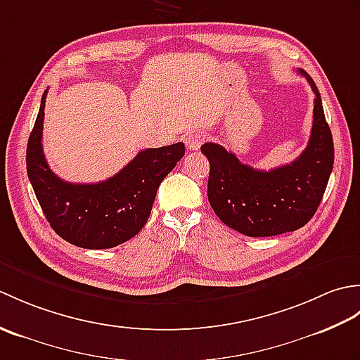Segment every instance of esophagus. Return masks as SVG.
Wrapping results in <instances>:
<instances>
[{
  "mask_svg": "<svg viewBox=\"0 0 360 360\" xmlns=\"http://www.w3.org/2000/svg\"><path fill=\"white\" fill-rule=\"evenodd\" d=\"M202 142H204V134L202 133L193 131V133H190V134L186 136V147L188 150H192V151L200 150Z\"/></svg>",
  "mask_w": 360,
  "mask_h": 360,
  "instance_id": "esophagus-1",
  "label": "esophagus"
}]
</instances>
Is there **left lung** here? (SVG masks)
Returning a JSON list of instances; mask_svg holds the SVG:
<instances>
[{"label":"left lung","instance_id":"obj_1","mask_svg":"<svg viewBox=\"0 0 360 360\" xmlns=\"http://www.w3.org/2000/svg\"><path fill=\"white\" fill-rule=\"evenodd\" d=\"M314 91V120L307 148L294 162L255 170L218 143L201 147L209 159L207 196L213 212L233 231L248 236L294 232L314 217L334 164V143L322 97L314 80L298 70Z\"/></svg>","mask_w":360,"mask_h":360}]
</instances>
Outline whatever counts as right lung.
<instances>
[{"label":"right lung","instance_id":"right-lung-1","mask_svg":"<svg viewBox=\"0 0 360 360\" xmlns=\"http://www.w3.org/2000/svg\"><path fill=\"white\" fill-rule=\"evenodd\" d=\"M48 89L26 150L30 184L51 227L83 249H110L131 240L148 221L156 192L184 156L182 142L139 151L112 178L97 184H72L53 173L43 155V119Z\"/></svg>","mask_w":360,"mask_h":360}]
</instances>
